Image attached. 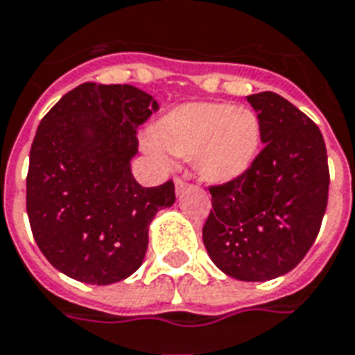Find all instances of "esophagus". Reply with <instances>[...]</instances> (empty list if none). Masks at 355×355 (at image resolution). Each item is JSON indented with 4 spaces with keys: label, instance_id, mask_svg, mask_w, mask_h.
<instances>
[{
    "label": "esophagus",
    "instance_id": "obj_1",
    "mask_svg": "<svg viewBox=\"0 0 355 355\" xmlns=\"http://www.w3.org/2000/svg\"><path fill=\"white\" fill-rule=\"evenodd\" d=\"M186 188H188V182H186L184 178H180V177L175 178V189H177V196H180V193H182Z\"/></svg>",
    "mask_w": 355,
    "mask_h": 355
}]
</instances>
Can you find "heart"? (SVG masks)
<instances>
[{"label": "heart", "mask_w": 355, "mask_h": 355, "mask_svg": "<svg viewBox=\"0 0 355 355\" xmlns=\"http://www.w3.org/2000/svg\"><path fill=\"white\" fill-rule=\"evenodd\" d=\"M148 153L191 159L210 184H229L250 171L261 153L257 113L227 102H189L173 107L153 124Z\"/></svg>", "instance_id": "b5f03b06"}]
</instances>
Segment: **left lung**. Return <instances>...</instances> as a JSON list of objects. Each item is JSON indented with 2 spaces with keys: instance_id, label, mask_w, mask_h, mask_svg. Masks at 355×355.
I'll return each instance as SVG.
<instances>
[{
  "instance_id": "8db88e82",
  "label": "left lung",
  "mask_w": 355,
  "mask_h": 355,
  "mask_svg": "<svg viewBox=\"0 0 355 355\" xmlns=\"http://www.w3.org/2000/svg\"><path fill=\"white\" fill-rule=\"evenodd\" d=\"M264 148L245 175L212 186L202 242L221 272L268 281L296 268L328 207L326 143L313 121L279 94H250Z\"/></svg>"
}]
</instances>
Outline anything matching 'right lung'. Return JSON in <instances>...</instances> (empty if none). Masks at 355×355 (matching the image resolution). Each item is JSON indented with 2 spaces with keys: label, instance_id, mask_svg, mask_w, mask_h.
<instances>
[{
  "label": "right lung",
  "instance_id": "obj_1",
  "mask_svg": "<svg viewBox=\"0 0 355 355\" xmlns=\"http://www.w3.org/2000/svg\"><path fill=\"white\" fill-rule=\"evenodd\" d=\"M158 102L134 85L81 83L46 113L27 171V216L53 268L112 285L141 266L148 225L175 202V184L143 188L130 162L137 126Z\"/></svg>",
  "mask_w": 355,
  "mask_h": 355
}]
</instances>
